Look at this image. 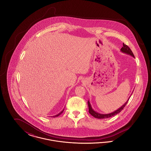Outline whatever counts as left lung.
Returning a JSON list of instances; mask_svg holds the SVG:
<instances>
[{"label":"left lung","mask_w":151,"mask_h":151,"mask_svg":"<svg viewBox=\"0 0 151 151\" xmlns=\"http://www.w3.org/2000/svg\"><path fill=\"white\" fill-rule=\"evenodd\" d=\"M121 51L123 52V53H124V54H126L127 55H129L132 57L133 58L135 57L134 54L132 53L131 50L129 49V47L128 46H127L126 45H125L124 43H123V47H122L121 49ZM133 92H134V91H133ZM132 93L133 92H132L131 96L132 95ZM131 96H129V98L128 99L127 101L122 105L121 107L118 108L117 110H116L114 111H113L112 113H109V114H101V113H99L98 112H96V111H94L93 109H92V106L91 105V103L89 102V100H88V108H89V113H90V114H91L94 118H98V119H105V118H108L111 117L113 116H114V115H116L117 114L119 113L122 111V110L123 109V108H124V106H126V105L127 104V103L128 102V101L129 100Z\"/></svg>","instance_id":"obj_1"}]
</instances>
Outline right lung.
Returning a JSON list of instances; mask_svg holds the SVG:
<instances>
[{
	"label": "right lung",
	"instance_id": "right-lung-1",
	"mask_svg": "<svg viewBox=\"0 0 151 151\" xmlns=\"http://www.w3.org/2000/svg\"><path fill=\"white\" fill-rule=\"evenodd\" d=\"M64 109H65V108H64ZM64 109H63V110H62L59 113H58V114H57V115H54V116H51V117H57V116H58L59 115H60V114L63 112V111H64Z\"/></svg>",
	"mask_w": 151,
	"mask_h": 151
}]
</instances>
